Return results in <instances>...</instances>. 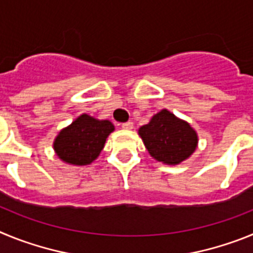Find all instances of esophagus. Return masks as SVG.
<instances>
[{
    "mask_svg": "<svg viewBox=\"0 0 253 253\" xmlns=\"http://www.w3.org/2000/svg\"><path fill=\"white\" fill-rule=\"evenodd\" d=\"M123 129H126V130H131L134 128V124L131 122H126V123H123L122 124Z\"/></svg>",
    "mask_w": 253,
    "mask_h": 253,
    "instance_id": "esophagus-1",
    "label": "esophagus"
}]
</instances>
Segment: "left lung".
Segmentation results:
<instances>
[{
	"instance_id": "8db88e82",
	"label": "left lung",
	"mask_w": 253,
	"mask_h": 253,
	"mask_svg": "<svg viewBox=\"0 0 253 253\" xmlns=\"http://www.w3.org/2000/svg\"><path fill=\"white\" fill-rule=\"evenodd\" d=\"M138 133L152 157L166 165L187 160L198 147V134L191 125L166 109L140 126Z\"/></svg>"
}]
</instances>
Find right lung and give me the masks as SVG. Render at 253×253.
Masks as SVG:
<instances>
[{
	"label": "right lung",
	"instance_id": "add662e5",
	"mask_svg": "<svg viewBox=\"0 0 253 253\" xmlns=\"http://www.w3.org/2000/svg\"><path fill=\"white\" fill-rule=\"evenodd\" d=\"M114 129L113 123L109 120H99L82 114L72 124L59 131L53 147L63 162L86 166L99 157L106 138Z\"/></svg>",
	"mask_w": 253,
	"mask_h": 253
}]
</instances>
